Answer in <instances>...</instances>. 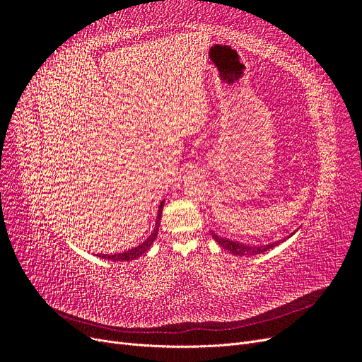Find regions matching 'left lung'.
I'll return each instance as SVG.
<instances>
[{
	"instance_id": "left-lung-1",
	"label": "left lung",
	"mask_w": 362,
	"mask_h": 362,
	"mask_svg": "<svg viewBox=\"0 0 362 362\" xmlns=\"http://www.w3.org/2000/svg\"><path fill=\"white\" fill-rule=\"evenodd\" d=\"M296 233V231H294ZM294 233H291L287 238H290ZM211 237L216 240L217 245L226 249L228 252H231L233 255H237V257H250V255H258V254H262V252L266 250H270L275 246L281 245L282 242H286L287 238H282V240H278V242H273V243H269V245H245V243H238V242H234V240H229V238H225V237H221L217 235L216 233L211 231Z\"/></svg>"
}]
</instances>
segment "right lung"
<instances>
[{
	"label": "right lung",
	"mask_w": 362,
	"mask_h": 362,
	"mask_svg": "<svg viewBox=\"0 0 362 362\" xmlns=\"http://www.w3.org/2000/svg\"><path fill=\"white\" fill-rule=\"evenodd\" d=\"M163 205H164V201H161L160 206H158V214H157V221H156V226L154 229H152L151 235L145 240L144 243H140L139 246L136 247H131L125 252H120V254H100L98 257L103 258V259H108V261H131V259H136L139 257H141L145 254V252L149 250V247L152 246V243H154V240L157 238V234H158V226H160V221H161V210H163Z\"/></svg>",
	"instance_id": "obj_1"
}]
</instances>
